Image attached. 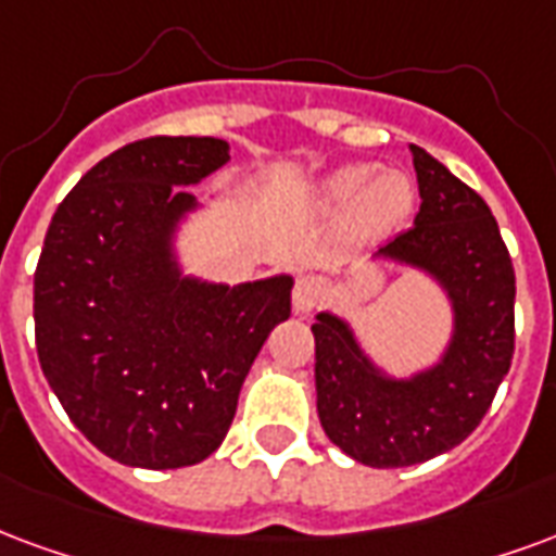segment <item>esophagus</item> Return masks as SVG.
<instances>
[{
  "label": "esophagus",
  "mask_w": 556,
  "mask_h": 556,
  "mask_svg": "<svg viewBox=\"0 0 556 556\" xmlns=\"http://www.w3.org/2000/svg\"><path fill=\"white\" fill-rule=\"evenodd\" d=\"M291 298H294V309L309 312L324 303V298H327V286H324V279L320 277H300Z\"/></svg>",
  "instance_id": "1"
}]
</instances>
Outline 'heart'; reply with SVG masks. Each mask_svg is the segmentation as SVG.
Returning <instances> with one entry per match:
<instances>
[{"mask_svg":"<svg viewBox=\"0 0 556 556\" xmlns=\"http://www.w3.org/2000/svg\"><path fill=\"white\" fill-rule=\"evenodd\" d=\"M413 185L404 174H377L374 164H351L324 185V200L351 205V224L362 236H382L413 208Z\"/></svg>","mask_w":556,"mask_h":556,"instance_id":"obj_1","label":"heart"}]
</instances>
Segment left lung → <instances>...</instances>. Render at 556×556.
<instances>
[{"label": "left lung", "mask_w": 556, "mask_h": 556, "mask_svg": "<svg viewBox=\"0 0 556 556\" xmlns=\"http://www.w3.org/2000/svg\"><path fill=\"white\" fill-rule=\"evenodd\" d=\"M409 150L421 208L380 256L445 286L454 303L445 359L413 380H392L362 356L344 320L324 312L312 324L320 427L332 445L374 468L415 466L459 445L483 421L516 351V270L495 217L430 152Z\"/></svg>", "instance_id": "left-lung-1"}]
</instances>
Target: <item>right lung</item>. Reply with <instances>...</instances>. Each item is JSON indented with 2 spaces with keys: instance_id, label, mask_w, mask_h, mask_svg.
<instances>
[{
  "instance_id": "obj_1",
  "label": "right lung",
  "mask_w": 556,
  "mask_h": 556,
  "mask_svg": "<svg viewBox=\"0 0 556 556\" xmlns=\"http://www.w3.org/2000/svg\"><path fill=\"white\" fill-rule=\"evenodd\" d=\"M229 162L220 138H141L81 176L52 215L35 270L40 368L70 421L123 466H194L236 418L250 365L291 315V277L182 279V185Z\"/></svg>"
}]
</instances>
